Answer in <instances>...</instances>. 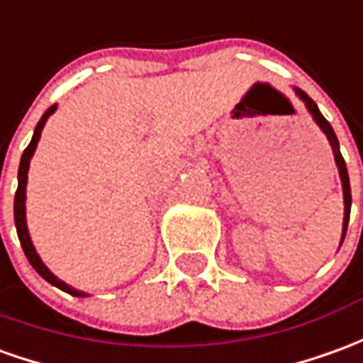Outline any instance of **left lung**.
I'll list each match as a JSON object with an SVG mask.
<instances>
[{
  "mask_svg": "<svg viewBox=\"0 0 363 363\" xmlns=\"http://www.w3.org/2000/svg\"><path fill=\"white\" fill-rule=\"evenodd\" d=\"M296 94H298V98L306 104V108L308 111L313 113L314 121L320 125L324 133H326V138L330 141L332 151H334V159H336V164H338V171H340V179H342V190H344V232H342V240H344V235H346V230H348V220H350V206H352V192H350V179H348V169H346V163H344V157L340 153V147H338V139H336V133H334V129L332 125L326 121L320 110H318V106L306 96L303 90H298L296 88Z\"/></svg>",
  "mask_w": 363,
  "mask_h": 363,
  "instance_id": "obj_1",
  "label": "left lung"
}]
</instances>
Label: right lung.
Instances as JSON below:
<instances>
[{"label":"right lung","mask_w":363,"mask_h":363,"mask_svg":"<svg viewBox=\"0 0 363 363\" xmlns=\"http://www.w3.org/2000/svg\"><path fill=\"white\" fill-rule=\"evenodd\" d=\"M57 110V104L55 106H50L49 110L43 113V118L37 123V128H35V133H33L31 143L27 145V149L23 151L21 155V163H19V174H17V179H19V184H17V192H15V202H13V214H15V228H17V235H19V242H21V247L25 255H27V259L33 265V269L39 273L40 277L45 279V281H49L50 285H55V287L62 289V291H67L70 295L74 296H84L82 291H76V289L68 287L65 281H60L57 279L52 273H50L47 267H45V263L40 261V257L35 252V247H33L31 238H29V232H27V222H25V186H27V171H29V161H31L33 153H35V147L39 143L40 138V131L45 128V121L49 118L52 111Z\"/></svg>","instance_id":"obj_1"}]
</instances>
